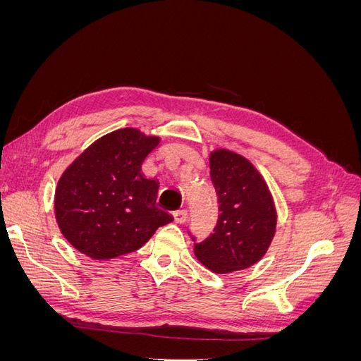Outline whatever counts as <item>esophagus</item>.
<instances>
[{
	"mask_svg": "<svg viewBox=\"0 0 361 361\" xmlns=\"http://www.w3.org/2000/svg\"><path fill=\"white\" fill-rule=\"evenodd\" d=\"M173 216H174V221H176V223H185V221H187V218H188V212H187V209H179L176 212H173Z\"/></svg>",
	"mask_w": 361,
	"mask_h": 361,
	"instance_id": "obj_1",
	"label": "esophagus"
}]
</instances>
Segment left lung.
Instances as JSON below:
<instances>
[{"mask_svg": "<svg viewBox=\"0 0 361 361\" xmlns=\"http://www.w3.org/2000/svg\"><path fill=\"white\" fill-rule=\"evenodd\" d=\"M209 166L220 215L214 233L194 245V255L215 274H228L265 256L277 214L267 182L247 158L220 147L211 152Z\"/></svg>", "mask_w": 361, "mask_h": 361, "instance_id": "8db88e82", "label": "left lung"}]
</instances>
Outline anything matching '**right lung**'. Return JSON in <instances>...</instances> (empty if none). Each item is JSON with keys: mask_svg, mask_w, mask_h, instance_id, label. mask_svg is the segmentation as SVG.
Wrapping results in <instances>:
<instances>
[{"mask_svg": "<svg viewBox=\"0 0 361 361\" xmlns=\"http://www.w3.org/2000/svg\"><path fill=\"white\" fill-rule=\"evenodd\" d=\"M161 138L135 128L113 130L64 170L56 188V220L68 243L94 260L143 247L173 218L157 206L158 182L141 164Z\"/></svg>", "mask_w": 361, "mask_h": 361, "instance_id": "obj_1", "label": "right lung"}]
</instances>
